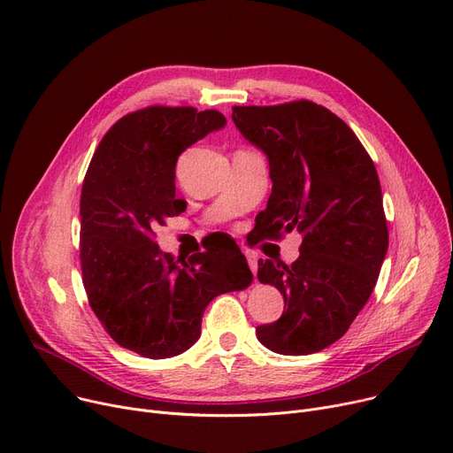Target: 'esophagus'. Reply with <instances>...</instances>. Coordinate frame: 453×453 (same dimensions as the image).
I'll use <instances>...</instances> for the list:
<instances>
[{"instance_id": "esophagus-1", "label": "esophagus", "mask_w": 453, "mask_h": 453, "mask_svg": "<svg viewBox=\"0 0 453 453\" xmlns=\"http://www.w3.org/2000/svg\"><path fill=\"white\" fill-rule=\"evenodd\" d=\"M246 258H248V265H250V270L253 272V275H257V270H258V263H257V257L253 253H246Z\"/></svg>"}]
</instances>
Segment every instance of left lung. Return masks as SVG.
I'll return each mask as SVG.
<instances>
[{"label":"left lung","mask_w":453,"mask_h":453,"mask_svg":"<svg viewBox=\"0 0 453 453\" xmlns=\"http://www.w3.org/2000/svg\"><path fill=\"white\" fill-rule=\"evenodd\" d=\"M231 117L270 163L272 195L257 226L275 241L294 229L303 234L290 266L258 260L257 277L282 294L284 312L257 326V338L277 354L318 352L349 330L388 253L374 163L338 115L311 101L233 106Z\"/></svg>","instance_id":"1"}]
</instances>
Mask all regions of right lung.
Listing matches in <instances>:
<instances>
[{"label": "right lung", "mask_w": 453, "mask_h": 453, "mask_svg": "<svg viewBox=\"0 0 453 453\" xmlns=\"http://www.w3.org/2000/svg\"><path fill=\"white\" fill-rule=\"evenodd\" d=\"M224 127L217 110L142 108L119 119L88 166L81 195L88 301L111 340L145 358L195 345L207 304L253 280L239 246L174 260L154 241L156 227L187 207L176 198L180 154Z\"/></svg>", "instance_id": "1"}]
</instances>
